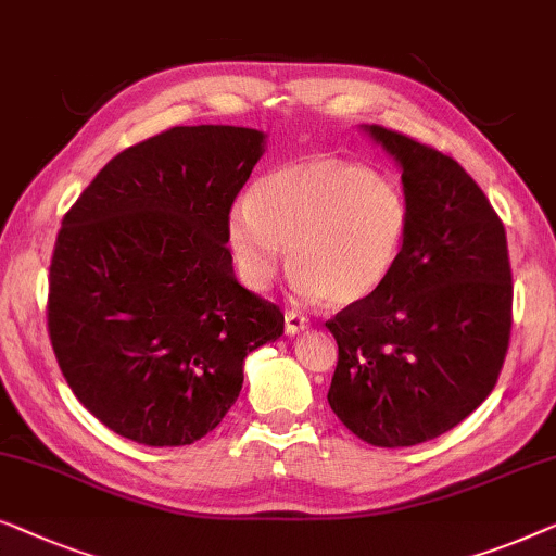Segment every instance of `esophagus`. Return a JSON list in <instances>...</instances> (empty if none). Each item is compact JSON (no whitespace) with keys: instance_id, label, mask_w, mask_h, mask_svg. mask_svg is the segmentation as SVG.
I'll list each match as a JSON object with an SVG mask.
<instances>
[{"instance_id":"1","label":"esophagus","mask_w":556,"mask_h":556,"mask_svg":"<svg viewBox=\"0 0 556 556\" xmlns=\"http://www.w3.org/2000/svg\"><path fill=\"white\" fill-rule=\"evenodd\" d=\"M309 327V319L302 315V312H296V309H287L285 312V330H287V334H296V332H302V330H307Z\"/></svg>"}]
</instances>
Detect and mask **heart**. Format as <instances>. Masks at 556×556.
Listing matches in <instances>:
<instances>
[{"label":"heart","instance_id":"b5f03b06","mask_svg":"<svg viewBox=\"0 0 556 556\" xmlns=\"http://www.w3.org/2000/svg\"><path fill=\"white\" fill-rule=\"evenodd\" d=\"M410 206L393 178L338 155L287 163L233 203L226 233L247 287L267 289L287 244L307 300L357 304L378 294L401 262Z\"/></svg>","mask_w":556,"mask_h":556}]
</instances>
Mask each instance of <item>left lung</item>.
Returning a JSON list of instances; mask_svg holds the SVG:
<instances>
[{"label":"left lung","instance_id":"1","mask_svg":"<svg viewBox=\"0 0 556 556\" xmlns=\"http://www.w3.org/2000/svg\"><path fill=\"white\" fill-rule=\"evenodd\" d=\"M401 163L410 231L388 285L348 304L330 408L357 438L403 448L451 431L494 390L511 338L506 231L479 184L451 155L367 125Z\"/></svg>","mask_w":556,"mask_h":556}]
</instances>
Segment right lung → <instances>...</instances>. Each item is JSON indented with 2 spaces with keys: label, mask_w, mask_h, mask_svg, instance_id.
<instances>
[{
  "label": "right lung",
  "mask_w": 556,
  "mask_h": 556,
  "mask_svg": "<svg viewBox=\"0 0 556 556\" xmlns=\"http://www.w3.org/2000/svg\"><path fill=\"white\" fill-rule=\"evenodd\" d=\"M262 151L260 130L178 125L108 161L62 218L47 332L77 401L123 438L163 448L214 431L244 357L285 332L226 247Z\"/></svg>",
  "instance_id": "obj_1"
}]
</instances>
